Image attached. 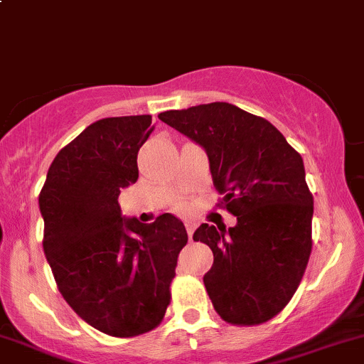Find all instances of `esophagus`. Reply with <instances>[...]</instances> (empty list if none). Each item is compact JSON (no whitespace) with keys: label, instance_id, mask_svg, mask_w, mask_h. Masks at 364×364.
I'll list each match as a JSON object with an SVG mask.
<instances>
[{"label":"esophagus","instance_id":"1","mask_svg":"<svg viewBox=\"0 0 364 364\" xmlns=\"http://www.w3.org/2000/svg\"><path fill=\"white\" fill-rule=\"evenodd\" d=\"M185 227H186V232H188V237H190V240H192V237H193V230H196V223H193V222H186Z\"/></svg>","mask_w":364,"mask_h":364}]
</instances>
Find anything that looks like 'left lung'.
I'll return each mask as SVG.
<instances>
[{"label":"left lung","instance_id":"1","mask_svg":"<svg viewBox=\"0 0 364 364\" xmlns=\"http://www.w3.org/2000/svg\"><path fill=\"white\" fill-rule=\"evenodd\" d=\"M159 117L205 149L222 205L237 216L229 230L203 223L193 234L213 252L204 285L216 314L234 326L271 321L292 299L311 253L303 159L269 121L227 102Z\"/></svg>","mask_w":364,"mask_h":364}]
</instances>
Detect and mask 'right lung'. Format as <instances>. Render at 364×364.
Listing matches in <instances>:
<instances>
[{
  "label": "right lung",
  "instance_id": "add662e5",
  "mask_svg": "<svg viewBox=\"0 0 364 364\" xmlns=\"http://www.w3.org/2000/svg\"><path fill=\"white\" fill-rule=\"evenodd\" d=\"M153 128L149 114L95 121L58 153L38 196L43 252L61 296L117 338L160 324L188 241L171 213L153 223L121 216L117 197L137 181V153Z\"/></svg>",
  "mask_w": 364,
  "mask_h": 364
}]
</instances>
